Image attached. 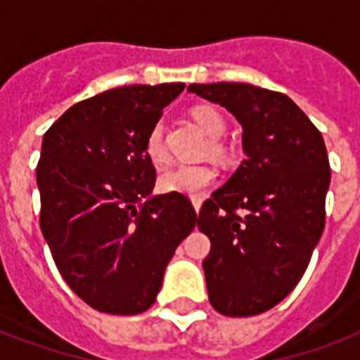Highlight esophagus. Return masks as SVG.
<instances>
[{"label": "esophagus", "instance_id": "1", "mask_svg": "<svg viewBox=\"0 0 360 360\" xmlns=\"http://www.w3.org/2000/svg\"><path fill=\"white\" fill-rule=\"evenodd\" d=\"M202 203H203V198L192 196V205H194V209H196V213L200 211V207H202Z\"/></svg>", "mask_w": 360, "mask_h": 360}]
</instances>
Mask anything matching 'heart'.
<instances>
[{
  "label": "heart",
  "mask_w": 360,
  "mask_h": 360,
  "mask_svg": "<svg viewBox=\"0 0 360 360\" xmlns=\"http://www.w3.org/2000/svg\"><path fill=\"white\" fill-rule=\"evenodd\" d=\"M192 120L209 136L211 140H219L226 132V120L219 110L209 104H200L192 108ZM146 155L153 164H164L168 160V151L164 146L162 124H153L146 138ZM213 151L220 153L222 146L214 141ZM219 174L209 164H179L175 168L166 169L158 177V188L168 194H186V196H200L217 181Z\"/></svg>",
  "instance_id": "obj_1"
}]
</instances>
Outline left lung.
<instances>
[{
	"instance_id": "left-lung-1",
	"label": "left lung",
	"mask_w": 360,
	"mask_h": 360,
	"mask_svg": "<svg viewBox=\"0 0 360 360\" xmlns=\"http://www.w3.org/2000/svg\"><path fill=\"white\" fill-rule=\"evenodd\" d=\"M243 124L246 158L198 214L217 312L246 318L290 295L325 228L330 166L323 136L288 95L250 84H192Z\"/></svg>"
}]
</instances>
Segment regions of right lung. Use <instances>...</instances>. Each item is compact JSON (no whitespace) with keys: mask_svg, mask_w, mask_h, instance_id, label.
<instances>
[{"mask_svg":"<svg viewBox=\"0 0 360 360\" xmlns=\"http://www.w3.org/2000/svg\"><path fill=\"white\" fill-rule=\"evenodd\" d=\"M185 84L115 87L70 106L42 138L41 231L59 274L98 312H146L196 226L183 194L147 198L146 138Z\"/></svg>","mask_w":360,"mask_h":360,"instance_id":"right-lung-1","label":"right lung"}]
</instances>
